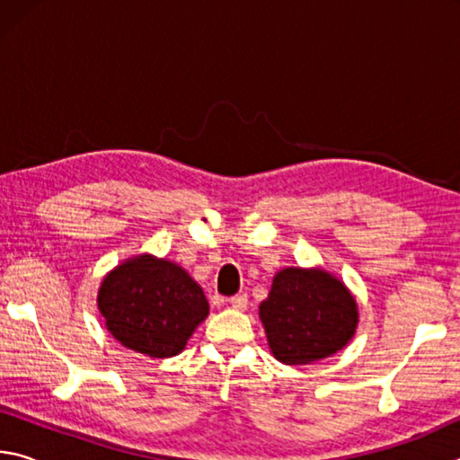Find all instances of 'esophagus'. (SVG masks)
Wrapping results in <instances>:
<instances>
[{
  "label": "esophagus",
  "mask_w": 460,
  "mask_h": 460,
  "mask_svg": "<svg viewBox=\"0 0 460 460\" xmlns=\"http://www.w3.org/2000/svg\"><path fill=\"white\" fill-rule=\"evenodd\" d=\"M229 305H231L233 308H235V310H245V308H247V296H245V294L231 296Z\"/></svg>",
  "instance_id": "obj_1"
}]
</instances>
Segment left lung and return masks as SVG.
<instances>
[{"label":"left lung","mask_w":460,"mask_h":460,"mask_svg":"<svg viewBox=\"0 0 460 460\" xmlns=\"http://www.w3.org/2000/svg\"><path fill=\"white\" fill-rule=\"evenodd\" d=\"M270 351L284 365H308L353 339L359 310L349 288L321 268H284L260 305Z\"/></svg>","instance_id":"obj_1"}]
</instances>
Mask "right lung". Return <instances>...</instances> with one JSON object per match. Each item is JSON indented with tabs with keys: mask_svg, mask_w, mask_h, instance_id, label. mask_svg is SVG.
<instances>
[{
	"mask_svg": "<svg viewBox=\"0 0 460 460\" xmlns=\"http://www.w3.org/2000/svg\"><path fill=\"white\" fill-rule=\"evenodd\" d=\"M97 306L107 331L123 347L155 359L181 353L208 314L205 292L186 270L150 253L109 271Z\"/></svg>",
	"mask_w": 460,
	"mask_h": 460,
	"instance_id": "add662e5",
	"label": "right lung"
}]
</instances>
